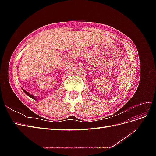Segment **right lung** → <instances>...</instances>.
I'll use <instances>...</instances> for the list:
<instances>
[{"mask_svg": "<svg viewBox=\"0 0 156 156\" xmlns=\"http://www.w3.org/2000/svg\"><path fill=\"white\" fill-rule=\"evenodd\" d=\"M23 89V91H24V92L27 94V96H29V97H30L31 98H32V99H34V100H37V99H36V98L35 97V96H32V95H31V94H29V92H27L26 90H25L24 89H23V88H22Z\"/></svg>", "mask_w": 156, "mask_h": 156, "instance_id": "1", "label": "right lung"}]
</instances>
